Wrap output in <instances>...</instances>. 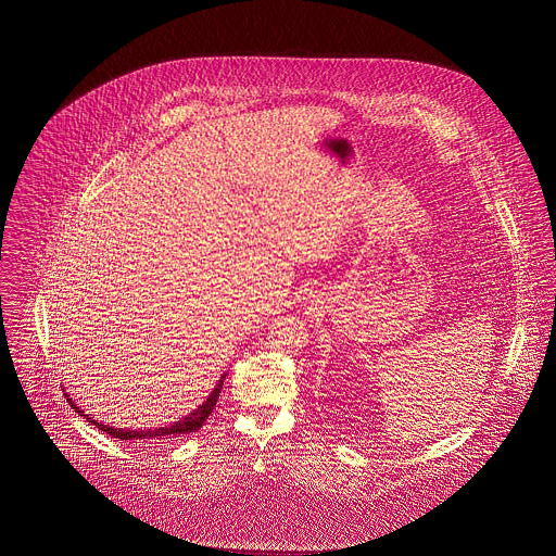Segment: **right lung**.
<instances>
[{"instance_id":"add662e5","label":"right lung","mask_w":556,"mask_h":556,"mask_svg":"<svg viewBox=\"0 0 556 556\" xmlns=\"http://www.w3.org/2000/svg\"><path fill=\"white\" fill-rule=\"evenodd\" d=\"M223 381H225V375H220V379H218L216 388L212 390L211 396L206 397L193 413H189L181 421H175L168 427H156V429H121V427L116 429V427H110V425L98 424L96 419H91L89 415H85L80 410L79 406L73 402V397L68 394H64V396L71 402V406L79 413L80 417H85L89 424L98 425V429L106 431L112 438H118V440H162V438H175V435H181V433L198 431L204 425V421L211 417L212 408L216 406V400H218V394L223 390Z\"/></svg>"}]
</instances>
